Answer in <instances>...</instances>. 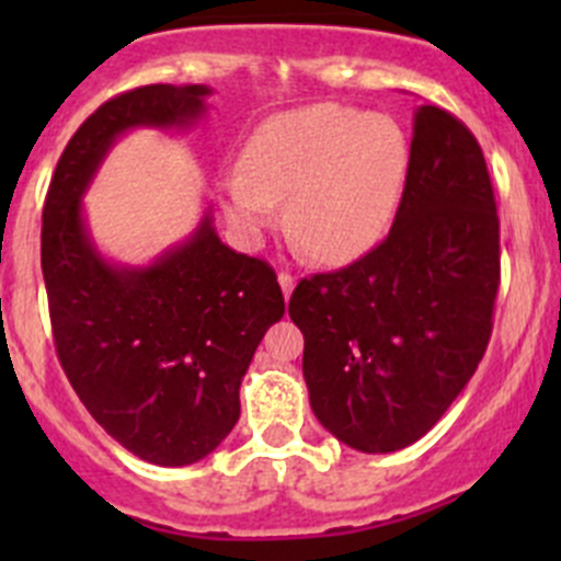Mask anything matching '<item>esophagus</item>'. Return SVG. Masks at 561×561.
I'll list each match as a JSON object with an SVG mask.
<instances>
[{
  "label": "esophagus",
  "mask_w": 561,
  "mask_h": 561,
  "mask_svg": "<svg viewBox=\"0 0 561 561\" xmlns=\"http://www.w3.org/2000/svg\"><path fill=\"white\" fill-rule=\"evenodd\" d=\"M279 285H282V293H285V298H290L293 287H296V276H293L290 271H279Z\"/></svg>",
  "instance_id": "1"
}]
</instances>
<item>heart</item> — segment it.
<instances>
[{
  "instance_id": "b5f03b06",
  "label": "heart",
  "mask_w": 561,
  "mask_h": 561,
  "mask_svg": "<svg viewBox=\"0 0 561 561\" xmlns=\"http://www.w3.org/2000/svg\"><path fill=\"white\" fill-rule=\"evenodd\" d=\"M410 173V144L393 118L320 103L268 118L244 165L222 175L230 222L254 236L287 197V225L312 260L350 263L380 244Z\"/></svg>"
}]
</instances>
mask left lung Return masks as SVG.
Returning <instances> with one entry per match:
<instances>
[{"instance_id":"obj_1","label":"left lung","mask_w":561,"mask_h":561,"mask_svg":"<svg viewBox=\"0 0 561 561\" xmlns=\"http://www.w3.org/2000/svg\"><path fill=\"white\" fill-rule=\"evenodd\" d=\"M496 290L500 217L483 151L454 113L421 105L390 233L290 296L317 421L360 454L417 443L483 360Z\"/></svg>"}]
</instances>
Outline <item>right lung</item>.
I'll list each match as a JSON object with an SVG mask.
<instances>
[{"label":"right lung","instance_id":"obj_1","mask_svg":"<svg viewBox=\"0 0 561 561\" xmlns=\"http://www.w3.org/2000/svg\"><path fill=\"white\" fill-rule=\"evenodd\" d=\"M211 89L151 83L107 100L56 162L43 206V279L59 364L118 445L149 463L211 454L241 415L239 388L268 325L285 314L274 268L219 241L206 214L146 268L98 252L81 197L107 149L133 127H186Z\"/></svg>","mask_w":561,"mask_h":561}]
</instances>
